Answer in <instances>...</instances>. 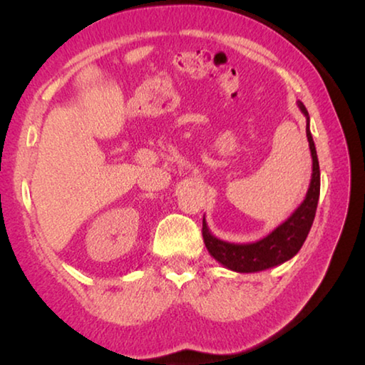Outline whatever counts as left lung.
Segmentation results:
<instances>
[{"label": "left lung", "instance_id": "left-lung-1", "mask_svg": "<svg viewBox=\"0 0 365 365\" xmlns=\"http://www.w3.org/2000/svg\"><path fill=\"white\" fill-rule=\"evenodd\" d=\"M298 108L306 117V137L312 158L311 183H309L304 201L279 227L252 243H230L220 240L209 230L206 219H202V238H205L209 255L228 270L238 272V274H255V272L282 265L298 255L311 230L320 195V169L316 145H314L311 127H309V122H311L309 113L301 101H298Z\"/></svg>", "mask_w": 365, "mask_h": 365}]
</instances>
